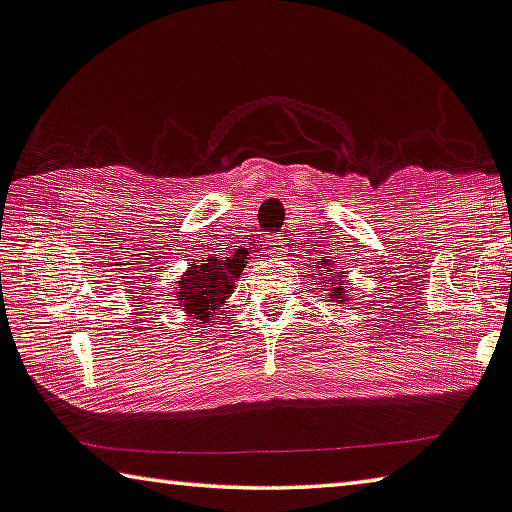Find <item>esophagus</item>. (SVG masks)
Wrapping results in <instances>:
<instances>
[{"instance_id":"34e87169","label":"esophagus","mask_w":512,"mask_h":512,"mask_svg":"<svg viewBox=\"0 0 512 512\" xmlns=\"http://www.w3.org/2000/svg\"><path fill=\"white\" fill-rule=\"evenodd\" d=\"M282 237H273L268 241V253H277V250H282Z\"/></svg>"}]
</instances>
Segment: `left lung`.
<instances>
[{
    "label": "left lung",
    "instance_id": "1",
    "mask_svg": "<svg viewBox=\"0 0 512 512\" xmlns=\"http://www.w3.org/2000/svg\"><path fill=\"white\" fill-rule=\"evenodd\" d=\"M332 271H334V268H332ZM336 277H339V275H336ZM325 282H329V280H325ZM339 284H341V280L329 282V287H332L329 291H332V296L336 298V302H341V300H343V296H345V291L339 287Z\"/></svg>",
    "mask_w": 512,
    "mask_h": 512
}]
</instances>
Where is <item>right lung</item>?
<instances>
[{
    "instance_id": "add662e5",
    "label": "right lung",
    "mask_w": 512,
    "mask_h": 512,
    "mask_svg": "<svg viewBox=\"0 0 512 512\" xmlns=\"http://www.w3.org/2000/svg\"><path fill=\"white\" fill-rule=\"evenodd\" d=\"M246 257H207L203 262L192 264V268L185 273V277L178 280L176 300L187 314H194L196 318L207 320L214 314L219 316V309L235 289V280L246 268Z\"/></svg>"
}]
</instances>
